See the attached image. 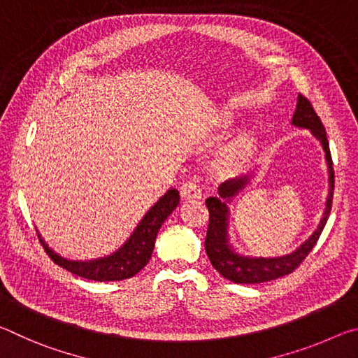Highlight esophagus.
<instances>
[{
    "mask_svg": "<svg viewBox=\"0 0 358 358\" xmlns=\"http://www.w3.org/2000/svg\"><path fill=\"white\" fill-rule=\"evenodd\" d=\"M180 194L185 201H196V199L202 197L201 186H199L196 181H186V183L181 186Z\"/></svg>",
    "mask_w": 358,
    "mask_h": 358,
    "instance_id": "obj_1",
    "label": "esophagus"
}]
</instances>
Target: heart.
Segmentation results:
<instances>
[{"label":"heart","mask_w":358,"mask_h":358,"mask_svg":"<svg viewBox=\"0 0 358 358\" xmlns=\"http://www.w3.org/2000/svg\"><path fill=\"white\" fill-rule=\"evenodd\" d=\"M230 118H224V123H229ZM254 145H256V138H254V134L251 132H246V134L240 136L238 141L232 145V148H230V155L234 157H245L250 151L254 148Z\"/></svg>","instance_id":"heart-1"}]
</instances>
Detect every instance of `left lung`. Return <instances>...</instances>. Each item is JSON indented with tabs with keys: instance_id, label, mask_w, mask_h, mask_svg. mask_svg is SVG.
<instances>
[{
	"instance_id": "left-lung-1",
	"label": "left lung",
	"mask_w": 358,
	"mask_h": 358,
	"mask_svg": "<svg viewBox=\"0 0 358 358\" xmlns=\"http://www.w3.org/2000/svg\"><path fill=\"white\" fill-rule=\"evenodd\" d=\"M292 126L300 129H308L313 137L320 143L325 155L327 173H329V194L325 199V208L322 217L317 224L314 232L303 243L295 248L292 252L282 254V256L264 257V256H248L240 252L237 248L230 243L229 224H230V208L229 205L234 199L251 183L260 171V166L254 171L238 175L235 178H229L217 186V197L211 196L205 201V205L210 211V224L207 230V238H205V251L210 259L213 268L226 280L237 284H257L276 280L284 275L292 273L305 259L310 251L316 245L320 234L327 224L331 210L333 187H335V172H333V162L330 155L329 141H327V132L322 121L314 112L311 102L299 94L296 98V108L292 117Z\"/></svg>"
}]
</instances>
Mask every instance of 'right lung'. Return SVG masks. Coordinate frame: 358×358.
I'll return each instance as SVG.
<instances>
[{
	"instance_id": "obj_1",
	"label": "right lung",
	"mask_w": 358,
	"mask_h": 358,
	"mask_svg": "<svg viewBox=\"0 0 358 358\" xmlns=\"http://www.w3.org/2000/svg\"><path fill=\"white\" fill-rule=\"evenodd\" d=\"M180 203V192L175 187H169L164 196L157 199L155 205H151L150 210L143 215V217L132 230L129 238L121 245L118 250L107 254V256L96 257V259H85L76 260L68 259L53 251L50 246L45 243L42 235L38 230V237L44 246L45 252L48 254L53 262L63 266L71 273L77 276L87 278L93 281H121L128 280L137 275L151 259V254L155 250L156 235L164 221L171 216L172 211L177 208Z\"/></svg>"
}]
</instances>
